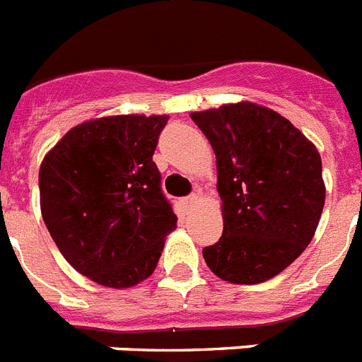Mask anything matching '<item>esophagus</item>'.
I'll return each instance as SVG.
<instances>
[{"mask_svg":"<svg viewBox=\"0 0 362 362\" xmlns=\"http://www.w3.org/2000/svg\"><path fill=\"white\" fill-rule=\"evenodd\" d=\"M198 202H199V196H198V194H190V196H187V198L183 199L185 207H187V209L196 207V205H198Z\"/></svg>","mask_w":362,"mask_h":362,"instance_id":"1","label":"esophagus"}]
</instances>
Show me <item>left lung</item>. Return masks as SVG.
Returning <instances> with one entry per match:
<instances>
[{"label":"left lung","instance_id":"1","mask_svg":"<svg viewBox=\"0 0 362 362\" xmlns=\"http://www.w3.org/2000/svg\"><path fill=\"white\" fill-rule=\"evenodd\" d=\"M216 155L223 233L207 267L237 285L268 281L303 253L325 202L316 146L285 116L240 101L192 112Z\"/></svg>","mask_w":362,"mask_h":362}]
</instances>
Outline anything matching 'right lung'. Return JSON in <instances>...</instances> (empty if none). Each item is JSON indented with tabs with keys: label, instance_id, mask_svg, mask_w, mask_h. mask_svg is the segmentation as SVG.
<instances>
[{
	"label": "right lung",
	"instance_id": "add662e5",
	"mask_svg": "<svg viewBox=\"0 0 362 362\" xmlns=\"http://www.w3.org/2000/svg\"><path fill=\"white\" fill-rule=\"evenodd\" d=\"M166 115L103 116L76 125L44 157L40 211L71 267L109 288L157 268L177 216L153 163Z\"/></svg>",
	"mask_w": 362,
	"mask_h": 362
}]
</instances>
